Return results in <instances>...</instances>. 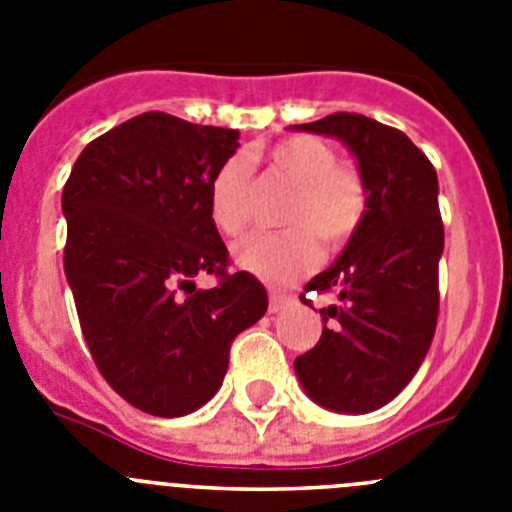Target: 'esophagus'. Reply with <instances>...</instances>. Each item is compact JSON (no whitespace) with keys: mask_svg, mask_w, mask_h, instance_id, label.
<instances>
[{"mask_svg":"<svg viewBox=\"0 0 512 512\" xmlns=\"http://www.w3.org/2000/svg\"><path fill=\"white\" fill-rule=\"evenodd\" d=\"M295 302V297L292 295H282V292H271L269 295V312H282L287 310L289 305Z\"/></svg>","mask_w":512,"mask_h":512,"instance_id":"esophagus-1","label":"esophagus"}]
</instances>
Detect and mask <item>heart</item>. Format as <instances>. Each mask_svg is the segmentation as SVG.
Segmentation results:
<instances>
[{
	"label": "heart",
	"instance_id": "1",
	"mask_svg": "<svg viewBox=\"0 0 512 512\" xmlns=\"http://www.w3.org/2000/svg\"><path fill=\"white\" fill-rule=\"evenodd\" d=\"M269 174L292 187L282 212L289 230L277 235H251L233 251L235 264L274 287L300 279L318 264L320 237L325 248L338 251L354 238L366 215V187L354 166L338 161L336 148L315 135H289L266 151ZM253 166L243 153H233L217 166L210 182V217L225 235H241L251 223Z\"/></svg>",
	"mask_w": 512,
	"mask_h": 512
}]
</instances>
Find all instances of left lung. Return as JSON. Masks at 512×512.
Masks as SVG:
<instances>
[{"mask_svg":"<svg viewBox=\"0 0 512 512\" xmlns=\"http://www.w3.org/2000/svg\"><path fill=\"white\" fill-rule=\"evenodd\" d=\"M292 130L338 138L354 153L366 215L343 253L305 292H330L323 336L295 359L302 390L333 413L361 415L395 400L423 364L438 318L443 223L438 176L413 140L372 117L336 112ZM305 305H312L302 295Z\"/></svg>","mask_w":512,"mask_h":512,"instance_id":"8db88e82","label":"left lung"}]
</instances>
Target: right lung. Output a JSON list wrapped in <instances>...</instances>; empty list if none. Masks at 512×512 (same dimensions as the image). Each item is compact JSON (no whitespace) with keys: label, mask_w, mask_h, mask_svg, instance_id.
Here are the masks:
<instances>
[{"label":"right lung","mask_w":512,"mask_h":512,"mask_svg":"<svg viewBox=\"0 0 512 512\" xmlns=\"http://www.w3.org/2000/svg\"><path fill=\"white\" fill-rule=\"evenodd\" d=\"M238 130L143 112L92 140L63 187V269L81 333L112 390L179 418L223 384L233 338L269 307L259 279L228 274L210 182ZM221 282L200 290L193 279Z\"/></svg>","instance_id":"right-lung-1"}]
</instances>
